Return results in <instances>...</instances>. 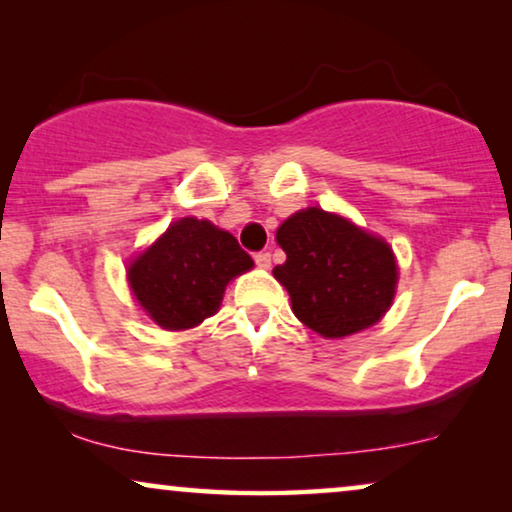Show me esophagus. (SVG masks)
I'll list each match as a JSON object with an SVG mask.
<instances>
[{"instance_id": "esophagus-1", "label": "esophagus", "mask_w": 512, "mask_h": 512, "mask_svg": "<svg viewBox=\"0 0 512 512\" xmlns=\"http://www.w3.org/2000/svg\"><path fill=\"white\" fill-rule=\"evenodd\" d=\"M254 261H256V265H258V268L268 270V268H270V263H272V258H270V254H268V251H258V254L254 256Z\"/></svg>"}]
</instances>
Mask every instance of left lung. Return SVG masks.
I'll return each instance as SVG.
<instances>
[{
  "label": "left lung",
  "mask_w": 512,
  "mask_h": 512,
  "mask_svg": "<svg viewBox=\"0 0 512 512\" xmlns=\"http://www.w3.org/2000/svg\"><path fill=\"white\" fill-rule=\"evenodd\" d=\"M286 261L272 275L286 286L293 314L324 338H345L380 321L396 291L389 244L319 207L277 230Z\"/></svg>",
  "instance_id": "left-lung-1"
}]
</instances>
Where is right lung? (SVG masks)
Segmentation results:
<instances>
[{
	"mask_svg": "<svg viewBox=\"0 0 512 512\" xmlns=\"http://www.w3.org/2000/svg\"><path fill=\"white\" fill-rule=\"evenodd\" d=\"M254 261L226 230L181 219L128 268L132 293L167 331L198 326L219 310L230 279Z\"/></svg>",
	"mask_w": 512,
	"mask_h": 512,
	"instance_id": "add662e5",
	"label": "right lung"
}]
</instances>
